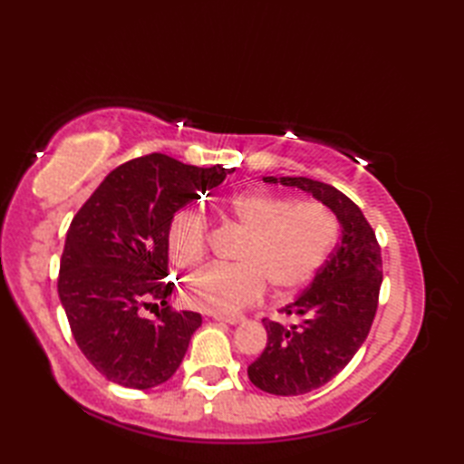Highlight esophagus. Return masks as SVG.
<instances>
[{
    "label": "esophagus",
    "instance_id": "1",
    "mask_svg": "<svg viewBox=\"0 0 464 464\" xmlns=\"http://www.w3.org/2000/svg\"><path fill=\"white\" fill-rule=\"evenodd\" d=\"M217 321H221V323H227V324H239V323H243L245 321V317H215Z\"/></svg>",
    "mask_w": 464,
    "mask_h": 464
}]
</instances>
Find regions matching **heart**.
Returning <instances> with one entry per match:
<instances>
[{"instance_id": "obj_1", "label": "heart", "mask_w": 464, "mask_h": 464, "mask_svg": "<svg viewBox=\"0 0 464 464\" xmlns=\"http://www.w3.org/2000/svg\"><path fill=\"white\" fill-rule=\"evenodd\" d=\"M225 221L243 231L231 265H211L185 283L183 299L211 314H235L257 301L265 285L287 297L307 285L339 237V219L327 205L295 201L289 195L255 189L235 193L221 205ZM167 249L181 267L205 257L207 223L199 213L179 211L167 229Z\"/></svg>"}]
</instances>
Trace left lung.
<instances>
[{
  "label": "left lung",
  "instance_id": "obj_1",
  "mask_svg": "<svg viewBox=\"0 0 464 464\" xmlns=\"http://www.w3.org/2000/svg\"><path fill=\"white\" fill-rule=\"evenodd\" d=\"M263 181L311 193L341 223V243L331 259L314 275L311 287L281 309L299 321L285 327L263 319L267 347L247 369L257 389L297 397L337 377L367 339L379 307L381 247L362 211L333 185L309 177H263Z\"/></svg>",
  "mask_w": 464,
  "mask_h": 464
}]
</instances>
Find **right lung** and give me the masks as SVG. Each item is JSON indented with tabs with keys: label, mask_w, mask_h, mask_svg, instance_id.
<instances>
[{
	"label": "right lung",
	"mask_w": 464,
	"mask_h": 464,
	"mask_svg": "<svg viewBox=\"0 0 464 464\" xmlns=\"http://www.w3.org/2000/svg\"><path fill=\"white\" fill-rule=\"evenodd\" d=\"M151 153L105 177L69 225L57 293L77 347L93 367L121 387L145 391L173 377L201 327V314L171 311L165 281L167 229L199 191L231 173ZM162 304L157 322L141 306Z\"/></svg>",
	"instance_id": "add662e5"
}]
</instances>
